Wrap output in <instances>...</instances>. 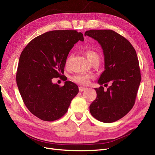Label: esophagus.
I'll use <instances>...</instances> for the list:
<instances>
[{
  "label": "esophagus",
  "instance_id": "34e87169",
  "mask_svg": "<svg viewBox=\"0 0 155 155\" xmlns=\"http://www.w3.org/2000/svg\"><path fill=\"white\" fill-rule=\"evenodd\" d=\"M85 87H79V91H80V92H82V91H85Z\"/></svg>",
  "mask_w": 155,
  "mask_h": 155
}]
</instances>
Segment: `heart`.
<instances>
[{
    "instance_id": "1",
    "label": "heart",
    "mask_w": 155,
    "mask_h": 155,
    "mask_svg": "<svg viewBox=\"0 0 155 155\" xmlns=\"http://www.w3.org/2000/svg\"><path fill=\"white\" fill-rule=\"evenodd\" d=\"M85 55L87 56L88 60L89 61V62L91 63L95 61H97V62L100 61V55L95 51L92 50H88L85 51ZM72 58H73V54H70L68 56L66 62L67 66H68L69 64L70 60L72 59ZM90 78H91V76L87 74H78L73 77V80L74 81L76 82L79 84H81V85H87V84L88 83V81L89 79H90Z\"/></svg>"
}]
</instances>
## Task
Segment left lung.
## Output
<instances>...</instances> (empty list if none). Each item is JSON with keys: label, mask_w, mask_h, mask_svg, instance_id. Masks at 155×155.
<instances>
[{"label": "left lung", "mask_w": 155, "mask_h": 155, "mask_svg": "<svg viewBox=\"0 0 155 155\" xmlns=\"http://www.w3.org/2000/svg\"><path fill=\"white\" fill-rule=\"evenodd\" d=\"M85 35L96 40L104 55L105 70L97 83L111 85L104 91L102 86L95 88L97 97L90 105L96 119L112 123L121 119L134 105L141 74L137 52L130 42L111 30H91Z\"/></svg>", "instance_id": "obj_1"}]
</instances>
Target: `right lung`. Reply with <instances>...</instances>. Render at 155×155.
Here are the masks:
<instances>
[{
	"instance_id": "1",
	"label": "right lung",
	"mask_w": 155,
	"mask_h": 155,
	"mask_svg": "<svg viewBox=\"0 0 155 155\" xmlns=\"http://www.w3.org/2000/svg\"><path fill=\"white\" fill-rule=\"evenodd\" d=\"M83 35L76 30H54L36 37L22 50L18 61L16 81L24 104L37 118L52 121L61 118L79 92L74 83L63 87L52 83L64 78L69 51Z\"/></svg>"
}]
</instances>
